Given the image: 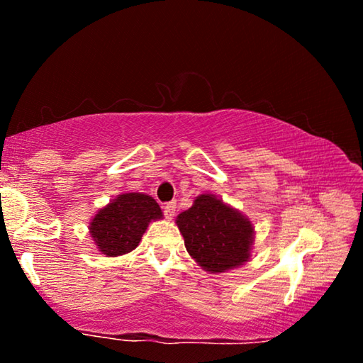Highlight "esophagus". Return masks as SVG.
I'll return each instance as SVG.
<instances>
[{
	"instance_id": "esophagus-1",
	"label": "esophagus",
	"mask_w": 363,
	"mask_h": 363,
	"mask_svg": "<svg viewBox=\"0 0 363 363\" xmlns=\"http://www.w3.org/2000/svg\"><path fill=\"white\" fill-rule=\"evenodd\" d=\"M163 213H164V216H167V219H173L174 214H176V203H174V201H169V203L164 205Z\"/></svg>"
}]
</instances>
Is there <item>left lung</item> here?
<instances>
[{"label": "left lung", "instance_id": "obj_1", "mask_svg": "<svg viewBox=\"0 0 363 363\" xmlns=\"http://www.w3.org/2000/svg\"><path fill=\"white\" fill-rule=\"evenodd\" d=\"M187 253L206 272L242 266L251 256L255 227L243 214L211 194L199 195L176 218Z\"/></svg>", "mask_w": 363, "mask_h": 363}]
</instances>
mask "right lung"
<instances>
[{"instance_id":"obj_1","label":"right lung","mask_w":363,"mask_h":363,"mask_svg":"<svg viewBox=\"0 0 363 363\" xmlns=\"http://www.w3.org/2000/svg\"><path fill=\"white\" fill-rule=\"evenodd\" d=\"M162 218V208L150 195L121 194L97 211L89 233L102 255L116 257L136 248L152 220Z\"/></svg>"}]
</instances>
